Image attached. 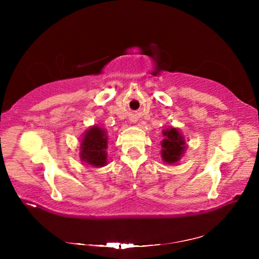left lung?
Listing matches in <instances>:
<instances>
[{"label": "left lung", "instance_id": "1", "mask_svg": "<svg viewBox=\"0 0 259 259\" xmlns=\"http://www.w3.org/2000/svg\"><path fill=\"white\" fill-rule=\"evenodd\" d=\"M161 157L168 164H176L186 151V140L177 128L168 126L162 130Z\"/></svg>", "mask_w": 259, "mask_h": 259}]
</instances>
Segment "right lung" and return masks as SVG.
I'll return each instance as SVG.
<instances>
[{"mask_svg":"<svg viewBox=\"0 0 259 259\" xmlns=\"http://www.w3.org/2000/svg\"><path fill=\"white\" fill-rule=\"evenodd\" d=\"M106 130L100 125H91L82 135L80 144V159L88 165L99 168L107 164Z\"/></svg>","mask_w":259,"mask_h":259,"instance_id":"add662e5","label":"right lung"}]
</instances>
